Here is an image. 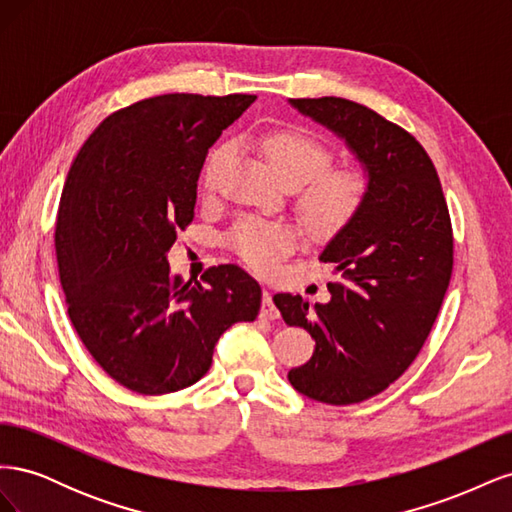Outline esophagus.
Masks as SVG:
<instances>
[{
  "instance_id": "esophagus-1",
  "label": "esophagus",
  "mask_w": 512,
  "mask_h": 512,
  "mask_svg": "<svg viewBox=\"0 0 512 512\" xmlns=\"http://www.w3.org/2000/svg\"><path fill=\"white\" fill-rule=\"evenodd\" d=\"M260 314L269 318V320H275L280 318V312H277V307L273 303V297H271V290L265 288V292H262V307H260Z\"/></svg>"
}]
</instances>
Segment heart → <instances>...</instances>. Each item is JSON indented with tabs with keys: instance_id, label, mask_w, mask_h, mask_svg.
I'll return each instance as SVG.
<instances>
[{
	"instance_id": "1",
	"label": "heart",
	"mask_w": 512,
	"mask_h": 512,
	"mask_svg": "<svg viewBox=\"0 0 512 512\" xmlns=\"http://www.w3.org/2000/svg\"><path fill=\"white\" fill-rule=\"evenodd\" d=\"M256 147L286 188H299L297 207L305 226L318 237L337 235L363 211L369 181L354 168H329L331 151L316 138L294 130H269L256 138ZM230 147L215 149L205 166L203 183L211 190ZM230 245L256 271H273L297 245V232L284 222L243 220L230 232Z\"/></svg>"
}]
</instances>
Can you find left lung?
Here are the masks:
<instances>
[{"label": "left lung", "instance_id": "8db88e82", "mask_svg": "<svg viewBox=\"0 0 512 512\" xmlns=\"http://www.w3.org/2000/svg\"><path fill=\"white\" fill-rule=\"evenodd\" d=\"M337 134L361 162L369 196L352 224L324 245L331 301L280 292L273 303L316 350L290 384L331 406L359 404L393 384L421 352L453 271V230L436 166L412 134L344 98L290 100Z\"/></svg>", "mask_w": 512, "mask_h": 512}]
</instances>
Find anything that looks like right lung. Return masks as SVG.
I'll return each instance as SVG.
<instances>
[{"label": "right lung", "mask_w": 512, "mask_h": 512, "mask_svg": "<svg viewBox=\"0 0 512 512\" xmlns=\"http://www.w3.org/2000/svg\"><path fill=\"white\" fill-rule=\"evenodd\" d=\"M254 100H141L108 115L70 166L55 226L68 316L96 363L130 391L192 386L220 335L258 316L262 290L241 267H211L200 284L170 275L166 260L194 220L209 147Z\"/></svg>", "instance_id": "add662e5"}]
</instances>
